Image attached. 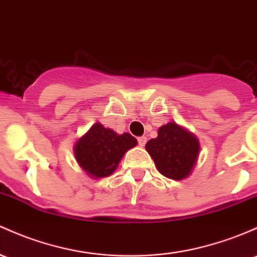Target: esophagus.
Wrapping results in <instances>:
<instances>
[{"instance_id": "34e87169", "label": "esophagus", "mask_w": 257, "mask_h": 257, "mask_svg": "<svg viewBox=\"0 0 257 257\" xmlns=\"http://www.w3.org/2000/svg\"><path fill=\"white\" fill-rule=\"evenodd\" d=\"M138 143H139L140 146H144L146 144V138L145 137H139V138H138Z\"/></svg>"}]
</instances>
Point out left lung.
<instances>
[{"mask_svg":"<svg viewBox=\"0 0 257 257\" xmlns=\"http://www.w3.org/2000/svg\"><path fill=\"white\" fill-rule=\"evenodd\" d=\"M145 148L161 174L182 180L187 178L195 166L200 144L194 134L171 122L161 126L157 138L149 140Z\"/></svg>","mask_w":257,"mask_h":257,"instance_id":"1","label":"left lung"}]
</instances>
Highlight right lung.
<instances>
[{
    "label": "right lung",
    "instance_id": "right-lung-1",
    "mask_svg": "<svg viewBox=\"0 0 257 257\" xmlns=\"http://www.w3.org/2000/svg\"><path fill=\"white\" fill-rule=\"evenodd\" d=\"M137 144L129 133L118 135L101 123H95L75 143V159L89 176L103 178L113 173L124 154Z\"/></svg>",
    "mask_w": 257,
    "mask_h": 257
}]
</instances>
